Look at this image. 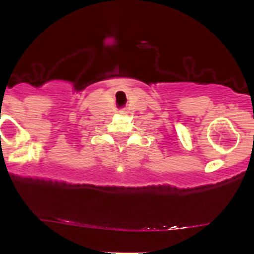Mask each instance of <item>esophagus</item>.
<instances>
[{
	"instance_id": "34e87169",
	"label": "esophagus",
	"mask_w": 254,
	"mask_h": 254,
	"mask_svg": "<svg viewBox=\"0 0 254 254\" xmlns=\"http://www.w3.org/2000/svg\"><path fill=\"white\" fill-rule=\"evenodd\" d=\"M121 113H127V110H125V109H123V110H121Z\"/></svg>"
}]
</instances>
